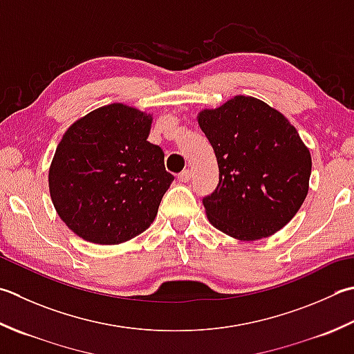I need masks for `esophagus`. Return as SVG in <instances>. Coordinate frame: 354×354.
<instances>
[{
	"label": "esophagus",
	"instance_id": "1",
	"mask_svg": "<svg viewBox=\"0 0 354 354\" xmlns=\"http://www.w3.org/2000/svg\"><path fill=\"white\" fill-rule=\"evenodd\" d=\"M178 179H179V181H181V183H189L190 179H192V171H190V170L181 171V173H179V175H178Z\"/></svg>",
	"mask_w": 354,
	"mask_h": 354
}]
</instances>
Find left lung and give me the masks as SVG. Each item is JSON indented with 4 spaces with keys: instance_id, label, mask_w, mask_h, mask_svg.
<instances>
[{
    "instance_id": "obj_1",
    "label": "left lung",
    "mask_w": 354,
    "mask_h": 354,
    "mask_svg": "<svg viewBox=\"0 0 354 354\" xmlns=\"http://www.w3.org/2000/svg\"><path fill=\"white\" fill-rule=\"evenodd\" d=\"M212 144L219 184L203 199L209 223L238 241L279 232L307 198L311 155L279 110L253 96L236 95L198 113Z\"/></svg>"
}]
</instances>
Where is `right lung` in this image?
<instances>
[{
    "label": "right lung",
    "mask_w": 354,
    "mask_h": 354,
    "mask_svg": "<svg viewBox=\"0 0 354 354\" xmlns=\"http://www.w3.org/2000/svg\"><path fill=\"white\" fill-rule=\"evenodd\" d=\"M153 115L122 102L95 109L66 130L48 169V192L76 236L116 245L147 230L175 178L150 144Z\"/></svg>",
    "instance_id": "obj_1"
}]
</instances>
